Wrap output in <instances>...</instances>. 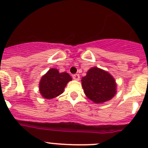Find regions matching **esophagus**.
Wrapping results in <instances>:
<instances>
[{"mask_svg": "<svg viewBox=\"0 0 148 148\" xmlns=\"http://www.w3.org/2000/svg\"><path fill=\"white\" fill-rule=\"evenodd\" d=\"M73 78L74 79V80L78 81L79 79H80V75H78V74H75V75H73Z\"/></svg>", "mask_w": 148, "mask_h": 148, "instance_id": "obj_1", "label": "esophagus"}]
</instances>
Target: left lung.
<instances>
[{"label":"left lung","instance_id":"1","mask_svg":"<svg viewBox=\"0 0 148 148\" xmlns=\"http://www.w3.org/2000/svg\"><path fill=\"white\" fill-rule=\"evenodd\" d=\"M82 85L86 96L95 104L113 99L116 93V80L108 71L97 66L90 68L82 78Z\"/></svg>","mask_w":148,"mask_h":148}]
</instances>
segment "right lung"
<instances>
[{
    "instance_id": "obj_1",
    "label": "right lung",
    "mask_w": 148,
    "mask_h": 148,
    "mask_svg": "<svg viewBox=\"0 0 148 148\" xmlns=\"http://www.w3.org/2000/svg\"><path fill=\"white\" fill-rule=\"evenodd\" d=\"M72 78L67 73H59L56 68H51L44 74L39 82V91L42 97L52 99L64 92L65 87Z\"/></svg>"
}]
</instances>
